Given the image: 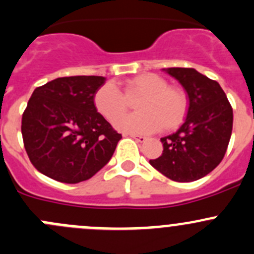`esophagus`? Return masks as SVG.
Returning <instances> with one entry per match:
<instances>
[{"label":"esophagus","mask_w":254,"mask_h":254,"mask_svg":"<svg viewBox=\"0 0 254 254\" xmlns=\"http://www.w3.org/2000/svg\"><path fill=\"white\" fill-rule=\"evenodd\" d=\"M130 137H132V139L136 140L137 142H145L146 140H147V137L142 136V135H135V134H129Z\"/></svg>","instance_id":"1"}]
</instances>
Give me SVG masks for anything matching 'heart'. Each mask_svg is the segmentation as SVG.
I'll return each instance as SVG.
<instances>
[{
	"label": "heart",
	"mask_w": 254,
	"mask_h": 254,
	"mask_svg": "<svg viewBox=\"0 0 254 254\" xmlns=\"http://www.w3.org/2000/svg\"><path fill=\"white\" fill-rule=\"evenodd\" d=\"M135 104L137 113L121 117ZM97 112L108 122L115 123L118 129L134 134H151L160 129L165 131L176 129L186 118L188 98L179 87L168 86L167 79L157 73L137 75L123 83V92L115 84L107 82L93 96Z\"/></svg>",
	"instance_id": "heart-1"
}]
</instances>
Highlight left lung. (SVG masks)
Listing matches in <instances>:
<instances>
[{
	"label": "left lung",
	"mask_w": 254,
	"mask_h": 254,
	"mask_svg": "<svg viewBox=\"0 0 254 254\" xmlns=\"http://www.w3.org/2000/svg\"><path fill=\"white\" fill-rule=\"evenodd\" d=\"M167 73L188 94V111L176 132L161 139L163 152L152 167L176 182L203 178L219 166L232 132V107L220 84L190 67H170Z\"/></svg>",
	"instance_id": "1"
}]
</instances>
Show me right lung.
<instances>
[{"instance_id": "add662e5", "label": "right lung", "mask_w": 254, "mask_h": 254, "mask_svg": "<svg viewBox=\"0 0 254 254\" xmlns=\"http://www.w3.org/2000/svg\"><path fill=\"white\" fill-rule=\"evenodd\" d=\"M104 81L103 76H70L34 89L22 115V136L40 173L79 183L109 162L122 134L94 107L93 96Z\"/></svg>"}]
</instances>
